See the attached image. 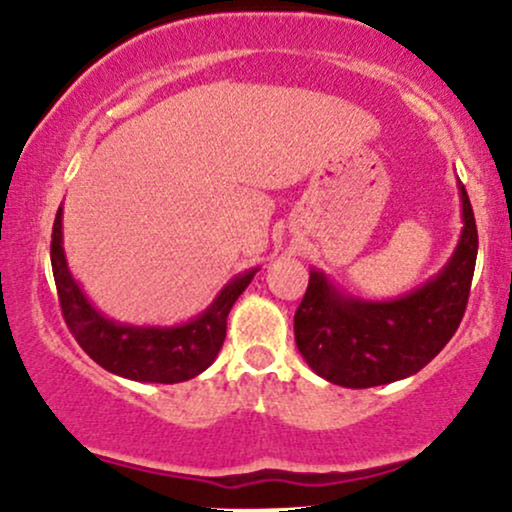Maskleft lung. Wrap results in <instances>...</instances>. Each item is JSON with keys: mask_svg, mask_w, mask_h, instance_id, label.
<instances>
[{"mask_svg": "<svg viewBox=\"0 0 512 512\" xmlns=\"http://www.w3.org/2000/svg\"><path fill=\"white\" fill-rule=\"evenodd\" d=\"M462 236L438 276L395 301H361L310 272L296 317V346L308 366L334 385H387L419 373L460 327L477 264V223L460 182Z\"/></svg>", "mask_w": 512, "mask_h": 512, "instance_id": "1", "label": "left lung"}]
</instances>
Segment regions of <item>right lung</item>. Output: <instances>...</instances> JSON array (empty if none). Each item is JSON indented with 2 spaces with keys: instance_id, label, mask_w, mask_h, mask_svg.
I'll use <instances>...</instances> for the list:
<instances>
[{
  "instance_id": "add662e5",
  "label": "right lung",
  "mask_w": 512,
  "mask_h": 512,
  "mask_svg": "<svg viewBox=\"0 0 512 512\" xmlns=\"http://www.w3.org/2000/svg\"><path fill=\"white\" fill-rule=\"evenodd\" d=\"M52 274L69 332L98 366L137 383L173 385L190 380L214 363L226 339V317L248 289L257 269L238 274L195 320L178 327L120 325L98 313L69 274L62 248V207L57 209L50 243Z\"/></svg>"
}]
</instances>
